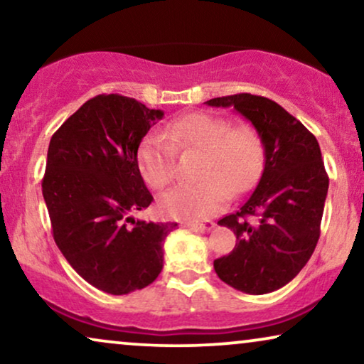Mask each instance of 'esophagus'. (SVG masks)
<instances>
[{"label":"esophagus","mask_w":364,"mask_h":364,"mask_svg":"<svg viewBox=\"0 0 364 364\" xmlns=\"http://www.w3.org/2000/svg\"><path fill=\"white\" fill-rule=\"evenodd\" d=\"M186 227L193 228V230H200V232H210L213 227H215V222H188L186 223Z\"/></svg>","instance_id":"34e87169"}]
</instances>
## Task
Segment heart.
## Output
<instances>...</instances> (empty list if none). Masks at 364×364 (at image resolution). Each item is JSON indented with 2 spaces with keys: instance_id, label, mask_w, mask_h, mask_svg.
Instances as JSON below:
<instances>
[{
  "instance_id": "obj_1",
  "label": "heart",
  "mask_w": 364,
  "mask_h": 364,
  "mask_svg": "<svg viewBox=\"0 0 364 364\" xmlns=\"http://www.w3.org/2000/svg\"><path fill=\"white\" fill-rule=\"evenodd\" d=\"M176 151L200 152L197 182L181 183L164 193V215L202 220L220 212L232 196L255 186L265 161L260 134L252 126H233L228 119L192 112L168 122L164 134L149 132L137 151V167L146 182L162 188L176 177Z\"/></svg>"
}]
</instances>
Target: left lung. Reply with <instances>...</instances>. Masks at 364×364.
Listing matches in <instances>:
<instances>
[{
  "label": "left lung",
  "mask_w": 364,
  "mask_h": 364,
  "mask_svg": "<svg viewBox=\"0 0 364 364\" xmlns=\"http://www.w3.org/2000/svg\"><path fill=\"white\" fill-rule=\"evenodd\" d=\"M205 104L233 107L265 149L260 182L240 210L218 220L237 235L230 255L213 262L222 282L248 295L285 287L310 260L320 238L328 176L316 137L272 99L253 94Z\"/></svg>",
  "instance_id": "8db88e82"
}]
</instances>
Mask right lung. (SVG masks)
<instances>
[{
    "label": "right lung",
    "mask_w": 364,
    "mask_h": 364,
    "mask_svg": "<svg viewBox=\"0 0 364 364\" xmlns=\"http://www.w3.org/2000/svg\"><path fill=\"white\" fill-rule=\"evenodd\" d=\"M132 97L84 102L49 142L43 197L54 242L87 283L111 295L142 290L164 267L177 223L136 220L154 200L137 167L142 139L159 119Z\"/></svg>",
    "instance_id": "1"
}]
</instances>
